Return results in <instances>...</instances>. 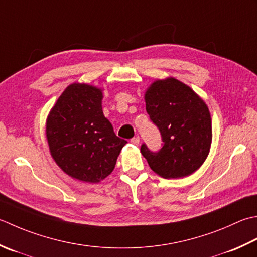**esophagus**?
<instances>
[{
  "instance_id": "esophagus-1",
  "label": "esophagus",
  "mask_w": 257,
  "mask_h": 257,
  "mask_svg": "<svg viewBox=\"0 0 257 257\" xmlns=\"http://www.w3.org/2000/svg\"><path fill=\"white\" fill-rule=\"evenodd\" d=\"M130 143H132L135 146H138L139 143H140V139H139L138 136H137V137H134L132 140H130Z\"/></svg>"
}]
</instances>
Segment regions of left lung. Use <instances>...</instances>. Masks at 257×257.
<instances>
[{"mask_svg":"<svg viewBox=\"0 0 257 257\" xmlns=\"http://www.w3.org/2000/svg\"><path fill=\"white\" fill-rule=\"evenodd\" d=\"M146 110L164 142L158 153L145 144L140 152L160 177L192 175L207 158L212 145V118L204 100L173 77L157 79L145 92Z\"/></svg>","mask_w":257,"mask_h":257,"instance_id":"8db88e82","label":"left lung"}]
</instances>
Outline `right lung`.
I'll return each instance as SVG.
<instances>
[{"label": "right lung", "mask_w": 257, "mask_h": 257, "mask_svg": "<svg viewBox=\"0 0 257 257\" xmlns=\"http://www.w3.org/2000/svg\"><path fill=\"white\" fill-rule=\"evenodd\" d=\"M102 89L68 85L50 110L45 135L51 157L80 182L97 184L114 169L125 140L115 136L102 111Z\"/></svg>", "instance_id": "add662e5"}]
</instances>
